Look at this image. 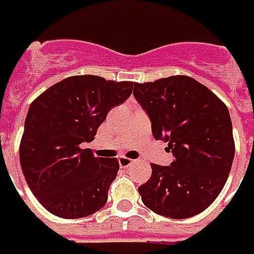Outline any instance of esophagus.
Returning <instances> with one entry per match:
<instances>
[{"mask_svg": "<svg viewBox=\"0 0 254 254\" xmlns=\"http://www.w3.org/2000/svg\"><path fill=\"white\" fill-rule=\"evenodd\" d=\"M132 163H134V160L127 159V157H119V164H120L122 168H127V167H130Z\"/></svg>", "mask_w": 254, "mask_h": 254, "instance_id": "34e87169", "label": "esophagus"}]
</instances>
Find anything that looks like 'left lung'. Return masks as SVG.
I'll return each mask as SVG.
<instances>
[{"label":"left lung","mask_w":254,"mask_h":254,"mask_svg":"<svg viewBox=\"0 0 254 254\" xmlns=\"http://www.w3.org/2000/svg\"><path fill=\"white\" fill-rule=\"evenodd\" d=\"M132 94L152 123L154 139L168 143L175 160L152 164L138 188L142 202L171 219L198 215L220 194L231 171L235 145L227 107L190 76L134 83Z\"/></svg>","instance_id":"8db88e82"}]
</instances>
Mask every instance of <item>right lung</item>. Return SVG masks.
I'll return each mask as SVG.
<instances>
[{"label":"right lung","instance_id":"add662e5","mask_svg":"<svg viewBox=\"0 0 254 254\" xmlns=\"http://www.w3.org/2000/svg\"><path fill=\"white\" fill-rule=\"evenodd\" d=\"M132 86L94 75L71 76L30 105L20 142L21 170L50 213L79 219L107 204L119 161L95 157L83 143L94 139L108 112L130 97Z\"/></svg>","mask_w":254,"mask_h":254}]
</instances>
